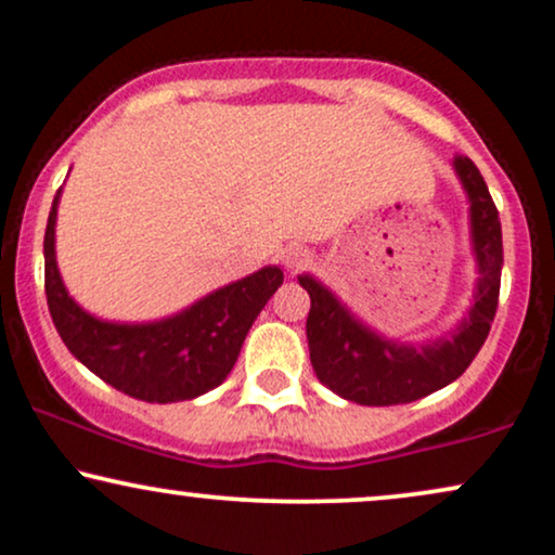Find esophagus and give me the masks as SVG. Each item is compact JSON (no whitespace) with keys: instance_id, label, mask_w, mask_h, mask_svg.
Instances as JSON below:
<instances>
[{"instance_id":"34e87169","label":"esophagus","mask_w":555,"mask_h":555,"mask_svg":"<svg viewBox=\"0 0 555 555\" xmlns=\"http://www.w3.org/2000/svg\"><path fill=\"white\" fill-rule=\"evenodd\" d=\"M283 264L288 267L291 272H298L300 267L309 264V251L300 249V246H288V249L283 251Z\"/></svg>"}]
</instances>
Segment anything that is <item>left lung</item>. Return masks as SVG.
<instances>
[{
	"mask_svg": "<svg viewBox=\"0 0 555 555\" xmlns=\"http://www.w3.org/2000/svg\"><path fill=\"white\" fill-rule=\"evenodd\" d=\"M455 169L470 197V225L481 278L468 319L450 334V339L424 347L393 345L358 324L317 280L298 278L311 296L306 337L313 373L341 399L365 406H393L424 399L461 378L489 337L502 285V223L476 164L468 156H455Z\"/></svg>",
	"mask_w": 555,
	"mask_h": 555,
	"instance_id": "1",
	"label": "left lung"
}]
</instances>
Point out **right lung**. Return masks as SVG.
Here are the masks:
<instances>
[{
	"label": "right lung",
	"mask_w": 555,
	"mask_h": 555,
	"mask_svg": "<svg viewBox=\"0 0 555 555\" xmlns=\"http://www.w3.org/2000/svg\"><path fill=\"white\" fill-rule=\"evenodd\" d=\"M59 193L43 238L46 298L68 352L113 388L149 403L195 399L221 386L249 326L283 285V270L264 267L156 324H107L81 311L61 283L53 251Z\"/></svg>",
	"instance_id": "add662e5"
}]
</instances>
